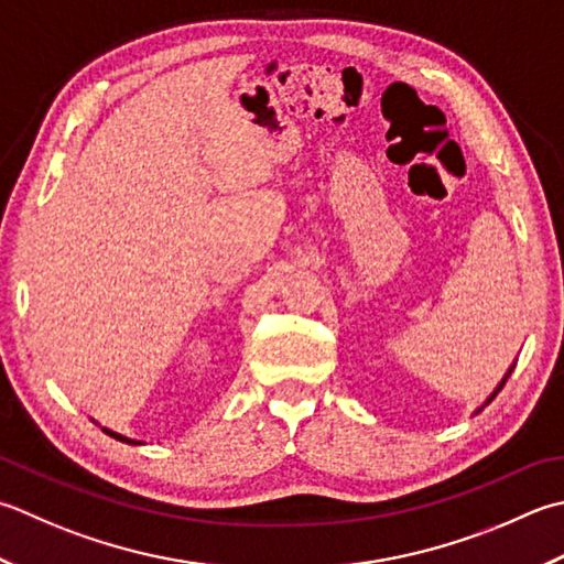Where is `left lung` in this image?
I'll list each match as a JSON object with an SVG mask.
<instances>
[{
    "mask_svg": "<svg viewBox=\"0 0 564 564\" xmlns=\"http://www.w3.org/2000/svg\"><path fill=\"white\" fill-rule=\"evenodd\" d=\"M509 373H511V371H509ZM506 379H509V377H506ZM506 379H503V381L499 383V389H496V391H494V395H496V393H499V391L503 389V383H506ZM494 395H491V399H489V401H494ZM489 401H487V403H489Z\"/></svg>",
    "mask_w": 564,
    "mask_h": 564,
    "instance_id": "1",
    "label": "left lung"
}]
</instances>
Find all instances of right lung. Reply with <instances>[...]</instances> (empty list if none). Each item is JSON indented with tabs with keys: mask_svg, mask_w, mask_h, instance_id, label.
Returning a JSON list of instances; mask_svg holds the SVG:
<instances>
[{
	"mask_svg": "<svg viewBox=\"0 0 564 564\" xmlns=\"http://www.w3.org/2000/svg\"><path fill=\"white\" fill-rule=\"evenodd\" d=\"M105 433L109 435V437H115V440H119V443H127V445H143L141 440H131V437H124V435H119V433H115V430H107V427H102Z\"/></svg>",
	"mask_w": 564,
	"mask_h": 564,
	"instance_id": "right-lung-1",
	"label": "right lung"
}]
</instances>
